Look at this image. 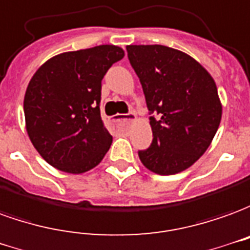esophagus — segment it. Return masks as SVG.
<instances>
[{
	"mask_svg": "<svg viewBox=\"0 0 250 250\" xmlns=\"http://www.w3.org/2000/svg\"><path fill=\"white\" fill-rule=\"evenodd\" d=\"M136 118L134 113H129V114H116L113 118V122H132Z\"/></svg>",
	"mask_w": 250,
	"mask_h": 250,
	"instance_id": "esophagus-1",
	"label": "esophagus"
}]
</instances>
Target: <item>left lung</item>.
<instances>
[{
    "label": "left lung",
    "instance_id": "1",
    "mask_svg": "<svg viewBox=\"0 0 250 250\" xmlns=\"http://www.w3.org/2000/svg\"><path fill=\"white\" fill-rule=\"evenodd\" d=\"M128 59L143 86L153 133L141 163L159 175L191 167L211 144L222 106L211 75L182 51L166 45H128Z\"/></svg>",
    "mask_w": 250,
    "mask_h": 250
}]
</instances>
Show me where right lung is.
Masks as SVG:
<instances>
[{
    "mask_svg": "<svg viewBox=\"0 0 250 250\" xmlns=\"http://www.w3.org/2000/svg\"><path fill=\"white\" fill-rule=\"evenodd\" d=\"M124 55L116 45L64 52L32 77L24 98L26 132L52 167L83 173L109 150L113 137L101 118V88L107 70Z\"/></svg>",
    "mask_w": 250,
    "mask_h": 250,
    "instance_id": "1",
    "label": "right lung"
}]
</instances>
